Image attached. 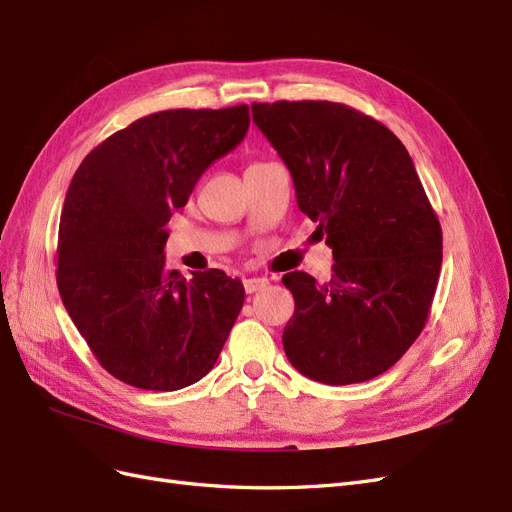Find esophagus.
<instances>
[{
	"instance_id": "34e87169",
	"label": "esophagus",
	"mask_w": 512,
	"mask_h": 512,
	"mask_svg": "<svg viewBox=\"0 0 512 512\" xmlns=\"http://www.w3.org/2000/svg\"><path fill=\"white\" fill-rule=\"evenodd\" d=\"M269 286V280H265V277H250V280L243 282V288L247 294L252 292H258V290H265Z\"/></svg>"
}]
</instances>
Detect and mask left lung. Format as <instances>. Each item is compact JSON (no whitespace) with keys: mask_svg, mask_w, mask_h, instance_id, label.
<instances>
[{"mask_svg":"<svg viewBox=\"0 0 512 512\" xmlns=\"http://www.w3.org/2000/svg\"><path fill=\"white\" fill-rule=\"evenodd\" d=\"M252 115L335 258L324 284L303 271L282 277L294 297L288 361L324 384L376 378L421 335L442 265V228L410 153L339 102H254Z\"/></svg>","mask_w":512,"mask_h":512,"instance_id":"left-lung-1","label":"left lung"}]
</instances>
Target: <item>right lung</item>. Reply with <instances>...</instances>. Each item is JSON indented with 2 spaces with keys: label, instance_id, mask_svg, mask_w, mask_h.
I'll return each instance as SVG.
<instances>
[{
  "label": "right lung",
  "instance_id": "1",
  "mask_svg": "<svg viewBox=\"0 0 512 512\" xmlns=\"http://www.w3.org/2000/svg\"><path fill=\"white\" fill-rule=\"evenodd\" d=\"M250 128L245 104L175 108L108 136L76 170L59 222L57 288L100 365L136 389L207 376L245 290L220 269L185 280L164 265L166 224L200 175Z\"/></svg>",
  "mask_w": 512,
  "mask_h": 512
}]
</instances>
